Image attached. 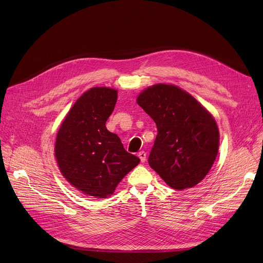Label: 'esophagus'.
<instances>
[{
	"label": "esophagus",
	"mask_w": 263,
	"mask_h": 263,
	"mask_svg": "<svg viewBox=\"0 0 263 263\" xmlns=\"http://www.w3.org/2000/svg\"><path fill=\"white\" fill-rule=\"evenodd\" d=\"M146 157H147V155H146L145 151H140V153H139V158L141 159L142 162L146 161Z\"/></svg>",
	"instance_id": "1"
}]
</instances>
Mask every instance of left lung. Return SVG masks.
<instances>
[{"label":"left lung","mask_w":263,"mask_h":263,"mask_svg":"<svg viewBox=\"0 0 263 263\" xmlns=\"http://www.w3.org/2000/svg\"><path fill=\"white\" fill-rule=\"evenodd\" d=\"M136 101L158 129L148 159L150 167L173 189L195 186L209 173L218 153L219 132L213 116L175 85L150 86Z\"/></svg>","instance_id":"1"}]
</instances>
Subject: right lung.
I'll use <instances>...</instances> for the list:
<instances>
[{
  "label": "right lung",
  "instance_id": "add662e5",
  "mask_svg": "<svg viewBox=\"0 0 263 263\" xmlns=\"http://www.w3.org/2000/svg\"><path fill=\"white\" fill-rule=\"evenodd\" d=\"M116 101L113 88L85 91L68 112L55 142V158L66 180L97 198L112 195L122 178L140 163L105 127Z\"/></svg>",
  "mask_w": 263,
  "mask_h": 263
}]
</instances>
